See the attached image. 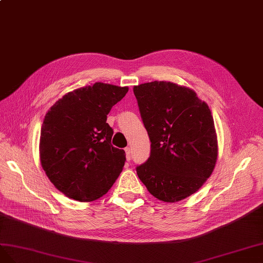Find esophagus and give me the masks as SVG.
Returning a JSON list of instances; mask_svg holds the SVG:
<instances>
[{"mask_svg":"<svg viewBox=\"0 0 263 263\" xmlns=\"http://www.w3.org/2000/svg\"><path fill=\"white\" fill-rule=\"evenodd\" d=\"M125 154H126L127 161H130L131 156H132V148L131 147H125Z\"/></svg>","mask_w":263,"mask_h":263,"instance_id":"1","label":"esophagus"}]
</instances>
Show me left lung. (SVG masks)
Segmentation results:
<instances>
[{
	"instance_id": "left-lung-1",
	"label": "left lung",
	"mask_w": 263,
	"mask_h": 263,
	"mask_svg": "<svg viewBox=\"0 0 263 263\" xmlns=\"http://www.w3.org/2000/svg\"><path fill=\"white\" fill-rule=\"evenodd\" d=\"M151 141L137 173L157 199L175 202L197 192L212 175L218 155L212 112L194 90L170 81L134 86Z\"/></svg>"
}]
</instances>
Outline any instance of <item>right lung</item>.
Masks as SVG:
<instances>
[{"label":"right lung","mask_w":263,"mask_h":263,"mask_svg":"<svg viewBox=\"0 0 263 263\" xmlns=\"http://www.w3.org/2000/svg\"><path fill=\"white\" fill-rule=\"evenodd\" d=\"M129 88L102 82L66 93L45 116L40 157L49 181L67 197L92 201L122 172L125 152L111 144V108Z\"/></svg>","instance_id":"1"}]
</instances>
